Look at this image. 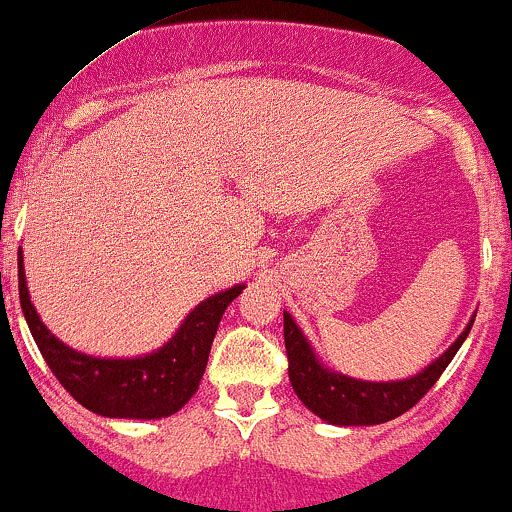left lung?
<instances>
[{
    "label": "left lung",
    "instance_id": "obj_1",
    "mask_svg": "<svg viewBox=\"0 0 512 512\" xmlns=\"http://www.w3.org/2000/svg\"><path fill=\"white\" fill-rule=\"evenodd\" d=\"M469 327L461 332V337L432 361L417 376L405 378V381H390V383H371V381H356V378L342 376L329 368H324L312 354L310 344L302 337V332L288 312H283V334H285V354H288V376L293 383V390L298 398L307 405L315 415L327 420L329 425H381V422L395 420L398 415L408 412L412 405L420 403L427 395L459 346L464 344Z\"/></svg>",
    "mask_w": 512,
    "mask_h": 512
}]
</instances>
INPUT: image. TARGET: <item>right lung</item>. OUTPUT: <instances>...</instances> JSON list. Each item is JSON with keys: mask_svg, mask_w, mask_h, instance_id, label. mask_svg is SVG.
Masks as SVG:
<instances>
[{"mask_svg": "<svg viewBox=\"0 0 512 512\" xmlns=\"http://www.w3.org/2000/svg\"><path fill=\"white\" fill-rule=\"evenodd\" d=\"M241 290L244 285H234L197 305L175 337L153 354L139 359H97L70 349L48 332L29 300L19 251L21 310L43 359L60 386L87 410L104 417L158 420L183 408L200 386L219 320Z\"/></svg>", "mask_w": 512, "mask_h": 512, "instance_id": "obj_1", "label": "right lung"}]
</instances>
